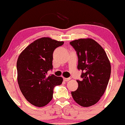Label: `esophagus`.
<instances>
[{
	"label": "esophagus",
	"instance_id": "esophagus-1",
	"mask_svg": "<svg viewBox=\"0 0 125 125\" xmlns=\"http://www.w3.org/2000/svg\"><path fill=\"white\" fill-rule=\"evenodd\" d=\"M70 78H64V79H63V80H64V81L67 82V81H69L70 80Z\"/></svg>",
	"mask_w": 125,
	"mask_h": 125
}]
</instances>
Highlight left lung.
Listing matches in <instances>:
<instances>
[{
  "instance_id": "left-lung-1",
  "label": "left lung",
  "mask_w": 125,
  "mask_h": 125,
  "mask_svg": "<svg viewBox=\"0 0 125 125\" xmlns=\"http://www.w3.org/2000/svg\"><path fill=\"white\" fill-rule=\"evenodd\" d=\"M70 44L78 55V69L82 70V80H76L78 88L72 91V97L79 105L88 107L105 93L111 75L110 61L101 45L91 38L76 40Z\"/></svg>"
}]
</instances>
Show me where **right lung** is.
Wrapping results in <instances>:
<instances>
[{
    "label": "right lung",
    "instance_id": "right-lung-1",
    "mask_svg": "<svg viewBox=\"0 0 125 125\" xmlns=\"http://www.w3.org/2000/svg\"><path fill=\"white\" fill-rule=\"evenodd\" d=\"M63 44L48 37L39 38L26 47L18 58L19 87L26 99L34 106L48 104L53 97L54 87L62 83L61 77L47 74L53 69L54 50Z\"/></svg>",
    "mask_w": 125,
    "mask_h": 125
}]
</instances>
